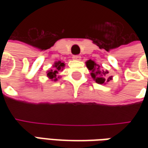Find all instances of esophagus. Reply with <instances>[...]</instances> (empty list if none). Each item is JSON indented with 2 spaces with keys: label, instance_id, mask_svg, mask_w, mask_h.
Returning <instances> with one entry per match:
<instances>
[{
  "label": "esophagus",
  "instance_id": "1",
  "mask_svg": "<svg viewBox=\"0 0 148 148\" xmlns=\"http://www.w3.org/2000/svg\"><path fill=\"white\" fill-rule=\"evenodd\" d=\"M72 58L74 60L79 61V60H81V56H79V55H74V56L72 57Z\"/></svg>",
  "mask_w": 148,
  "mask_h": 148
}]
</instances>
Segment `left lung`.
<instances>
[{
	"label": "left lung",
	"mask_w": 148,
	"mask_h": 148,
	"mask_svg": "<svg viewBox=\"0 0 148 148\" xmlns=\"http://www.w3.org/2000/svg\"><path fill=\"white\" fill-rule=\"evenodd\" d=\"M86 65L88 70L90 71V76L93 78V80L99 85L102 84L105 85L113 79L112 76L110 77L108 76L109 71L107 70L106 71L102 70L101 66H99V64H97L95 61H92L91 59L88 60L87 62H86Z\"/></svg>",
	"instance_id": "1"
}]
</instances>
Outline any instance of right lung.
<instances>
[{"mask_svg":"<svg viewBox=\"0 0 148 148\" xmlns=\"http://www.w3.org/2000/svg\"><path fill=\"white\" fill-rule=\"evenodd\" d=\"M65 66L64 62L62 61H56L53 65V68L47 71V77H49L51 81L57 82L58 79L61 78V76H59V73L62 71H63V68Z\"/></svg>","mask_w":148,"mask_h":148,"instance_id":"add662e5","label":"right lung"}]
</instances>
